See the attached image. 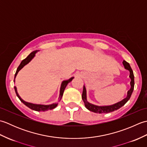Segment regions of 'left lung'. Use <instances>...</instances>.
I'll use <instances>...</instances> for the list:
<instances>
[{
    "mask_svg": "<svg viewBox=\"0 0 147 147\" xmlns=\"http://www.w3.org/2000/svg\"><path fill=\"white\" fill-rule=\"evenodd\" d=\"M123 64L124 66V68L128 70L129 71L130 75L129 78H131V82H130V85H131V88L129 90H128L127 92V96L124 98L123 100H122L121 101L119 102L116 104L111 105H105V106H98V105H96L94 104H90V102L87 101L86 100V90L85 88V86H83V93H82V99L84 102V104H85V107L87 109H88L89 111L95 112V113H99V114H102V113H109V112H113L114 111H116L117 109L121 108V107L126 104V103L129 100L131 96L132 93L133 92L134 90V85H135V80H134V74H133V72L131 67L129 64L128 62H127L125 61H123Z\"/></svg>",
    "mask_w": 147,
    "mask_h": 147,
    "instance_id": "1",
    "label": "left lung"
}]
</instances>
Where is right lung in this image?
Here are the masks:
<instances>
[{
  "instance_id": "obj_1",
  "label": "right lung",
  "mask_w": 147,
  "mask_h": 147,
  "mask_svg": "<svg viewBox=\"0 0 147 147\" xmlns=\"http://www.w3.org/2000/svg\"><path fill=\"white\" fill-rule=\"evenodd\" d=\"M38 51H35L32 52V53H30V54L28 55V57L26 59H24V60L21 61V64L18 66L17 70H16V73H15L14 80H15L16 76H17L18 72L20 71L21 69L24 66V65H26L27 64H28L29 62L32 60L33 58L35 56L36 53L37 52H38ZM73 78H74V77L71 78L70 79H69L67 80H64L62 82L61 89H60V95H59V101L61 100L62 96V95H63V93H64V90L65 88V87H66V86L67 85V84L71 82V81L73 80ZM14 80V82H15ZM14 90H15L16 93V95L18 96V97L19 98V99L20 100L21 102H23V104L25 105H26L28 107L30 108L31 109H32V110L36 111H48V110H52V109H54V108L57 107V105H58V103H54V104H50V105H42V104H32V103L25 102L20 97V95H19V94L18 93V92H17V88H16V86H14Z\"/></svg>"
}]
</instances>
